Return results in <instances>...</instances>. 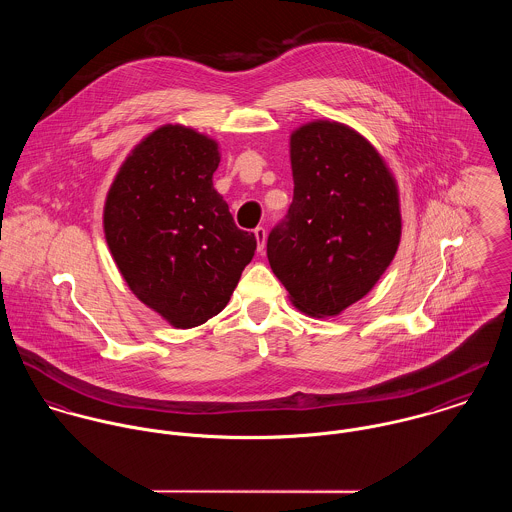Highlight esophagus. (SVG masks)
<instances>
[{"mask_svg":"<svg viewBox=\"0 0 512 512\" xmlns=\"http://www.w3.org/2000/svg\"><path fill=\"white\" fill-rule=\"evenodd\" d=\"M254 238H256V248H258V252H262L264 246H266V229H264V227H256V229H254Z\"/></svg>","mask_w":512,"mask_h":512,"instance_id":"esophagus-1","label":"esophagus"}]
</instances>
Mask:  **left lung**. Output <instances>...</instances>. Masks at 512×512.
Masks as SVG:
<instances>
[{
    "mask_svg": "<svg viewBox=\"0 0 512 512\" xmlns=\"http://www.w3.org/2000/svg\"><path fill=\"white\" fill-rule=\"evenodd\" d=\"M293 203L268 236V260L289 301L313 319L368 295L401 242L397 180L350 125L315 119L289 137Z\"/></svg>",
    "mask_w": 512,
    "mask_h": 512,
    "instance_id": "1",
    "label": "left lung"
}]
</instances>
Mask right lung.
<instances>
[{"label": "right lung", "mask_w": 512, "mask_h": 512, "mask_svg": "<svg viewBox=\"0 0 512 512\" xmlns=\"http://www.w3.org/2000/svg\"><path fill=\"white\" fill-rule=\"evenodd\" d=\"M219 142L180 123L148 133L103 205L109 252L140 303L174 328L219 315L256 250L213 187Z\"/></svg>", "instance_id": "obj_1"}]
</instances>
